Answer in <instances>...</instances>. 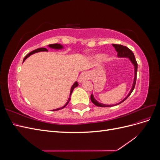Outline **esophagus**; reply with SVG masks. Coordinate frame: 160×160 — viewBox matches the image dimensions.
Wrapping results in <instances>:
<instances>
[{
	"mask_svg": "<svg viewBox=\"0 0 160 160\" xmlns=\"http://www.w3.org/2000/svg\"><path fill=\"white\" fill-rule=\"evenodd\" d=\"M86 79H88V76H87V75L85 73H82L79 77V81L80 82V83H82V82H83Z\"/></svg>",
	"mask_w": 160,
	"mask_h": 160,
	"instance_id": "obj_1",
	"label": "esophagus"
}]
</instances>
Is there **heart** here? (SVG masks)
Instances as JSON below:
<instances>
[{"label":"heart","instance_id":"1","mask_svg":"<svg viewBox=\"0 0 160 160\" xmlns=\"http://www.w3.org/2000/svg\"><path fill=\"white\" fill-rule=\"evenodd\" d=\"M95 59H99V60H102V59H104V56L103 55H101V54L97 55L95 56Z\"/></svg>","mask_w":160,"mask_h":160}]
</instances>
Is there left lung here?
Returning a JSON list of instances; mask_svg holds the SVG:
<instances>
[{
    "instance_id": "8db88e82",
    "label": "left lung",
    "mask_w": 160,
    "mask_h": 160,
    "mask_svg": "<svg viewBox=\"0 0 160 160\" xmlns=\"http://www.w3.org/2000/svg\"><path fill=\"white\" fill-rule=\"evenodd\" d=\"M113 47L115 48L116 51L118 52V56L119 57H126V58H129V60L132 61V62L133 63V65H134V69H135V77H134V80H133V85H132V88L131 89V91H129V94L127 95L126 98H125L123 101H121L119 103H117L115 105H105L103 103H99L98 101H97L93 97V95L91 94V101H92V103L93 104H95L96 106H98V107H102V108H105V107H111V106H115L119 105L120 103H122V102L126 99L128 97L131 95V93H132V91H133L135 86V83H136V79H137V71H138V62L135 60V58L134 56V54L133 53V52L131 51L129 48H128L127 47L125 46H123L122 45H117V44H112Z\"/></svg>"
}]
</instances>
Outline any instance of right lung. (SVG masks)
I'll use <instances>...</instances> for the list:
<instances>
[{
    "label": "right lung",
    "instance_id": "right-lung-1",
    "mask_svg": "<svg viewBox=\"0 0 160 160\" xmlns=\"http://www.w3.org/2000/svg\"><path fill=\"white\" fill-rule=\"evenodd\" d=\"M49 47H50V48H52V49H62V47L61 45H60V44H57V43H55V44H51V45H49ZM40 51H48V50L46 49V48H39V49H35V50H34V51H31V52H29L28 53V54H27L26 56H25V57L24 58V59H23V62L25 61V59H27V58H28V57L29 56H31V55H32V54H34V53H35V52H40ZM78 86V83H77V82L76 81L75 83L72 85V88H71V91H70V97H71V93H72V91H73V89L75 88H77V87ZM70 98H69V100H68V101H67V103L63 106V107H62L61 108H58V109H53L52 111H57V110H60V109H63L65 106L68 104V103L69 102V101H70Z\"/></svg>",
    "mask_w": 160,
    "mask_h": 160
}]
</instances>
